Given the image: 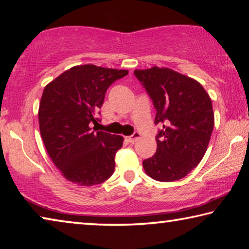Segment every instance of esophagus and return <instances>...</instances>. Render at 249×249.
Listing matches in <instances>:
<instances>
[{
	"label": "esophagus",
	"instance_id": "34e87169",
	"mask_svg": "<svg viewBox=\"0 0 249 249\" xmlns=\"http://www.w3.org/2000/svg\"><path fill=\"white\" fill-rule=\"evenodd\" d=\"M140 137H141V134L138 133V132H135L133 135H130V136L126 137V140H127L130 142V144H134L135 142H137V140Z\"/></svg>",
	"mask_w": 249,
	"mask_h": 249
}]
</instances>
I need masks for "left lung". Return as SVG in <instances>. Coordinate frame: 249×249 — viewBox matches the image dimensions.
<instances>
[{
	"instance_id": "obj_1",
	"label": "left lung",
	"mask_w": 249,
	"mask_h": 249,
	"mask_svg": "<svg viewBox=\"0 0 249 249\" xmlns=\"http://www.w3.org/2000/svg\"><path fill=\"white\" fill-rule=\"evenodd\" d=\"M156 108L161 125L157 150L142 166L154 180L171 182L184 178L203 158L214 127L212 101L201 84L168 68L135 70Z\"/></svg>"
}]
</instances>
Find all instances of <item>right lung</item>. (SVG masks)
I'll list each match as a JSON object with an SVG mask.
<instances>
[{
	"label": "right lung",
	"mask_w": 249,
	"mask_h": 249,
	"mask_svg": "<svg viewBox=\"0 0 249 249\" xmlns=\"http://www.w3.org/2000/svg\"><path fill=\"white\" fill-rule=\"evenodd\" d=\"M127 70L72 67L46 86L38 119L46 150L62 176L79 185L104 182L115 169L123 137L92 129L108 87Z\"/></svg>",
	"instance_id": "1"
}]
</instances>
